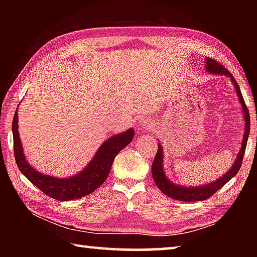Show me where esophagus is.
I'll return each instance as SVG.
<instances>
[{
  "label": "esophagus",
  "mask_w": 257,
  "mask_h": 257,
  "mask_svg": "<svg viewBox=\"0 0 257 257\" xmlns=\"http://www.w3.org/2000/svg\"><path fill=\"white\" fill-rule=\"evenodd\" d=\"M139 125H141L142 128L149 129L152 125V121L150 119H143V120H141V122H139Z\"/></svg>",
  "instance_id": "esophagus-1"
}]
</instances>
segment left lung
I'll list each match as a JSON object with an SVG mask.
<instances>
[{
  "label": "left lung",
  "instance_id": "obj_1",
  "mask_svg": "<svg viewBox=\"0 0 257 257\" xmlns=\"http://www.w3.org/2000/svg\"><path fill=\"white\" fill-rule=\"evenodd\" d=\"M205 69H206V72L211 73V75L225 76L230 78V80H231L234 89H236L238 101L241 104L242 116H243V121H245V125H243L242 142H241L240 150H239L238 154L236 155V159H234L232 167L230 168L223 176L217 178L216 180L208 182V184L201 185V186L178 185L176 182H172L170 179H169L163 167V159H164L163 147H162V144L159 143L158 153H156L153 164H152V177H153L155 185L159 187V189L162 191L164 195H167V196L171 197L173 199H177V201H182V202L205 201V199L212 196V195L216 193L220 188H222V187L227 184L231 178H233L237 175L239 169H240L243 154H245L247 141H248V136H249V130H250L249 112L247 110V106L245 104V101H243L242 98L240 88H239L237 81L234 80L233 76L222 66V64L217 63L216 61L212 60L210 58L205 59Z\"/></svg>",
  "mask_w": 257,
  "mask_h": 257
}]
</instances>
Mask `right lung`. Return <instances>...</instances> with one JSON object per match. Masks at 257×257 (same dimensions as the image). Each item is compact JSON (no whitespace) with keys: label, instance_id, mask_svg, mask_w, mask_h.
I'll use <instances>...</instances> for the list:
<instances>
[{"label":"right lung","instance_id":"obj_1","mask_svg":"<svg viewBox=\"0 0 257 257\" xmlns=\"http://www.w3.org/2000/svg\"><path fill=\"white\" fill-rule=\"evenodd\" d=\"M19 107V105H18ZM18 107H17L14 121H12V133H14V149L16 162L20 172L41 189L47 196L56 201H70L84 197L93 193L101 186L110 173L114 158L119 152L132 143L135 136L133 128L123 133L115 134L107 138L96 151L94 158L89 163L76 175L67 178H58L50 175H44L37 171L26 159L24 147L19 136Z\"/></svg>","mask_w":257,"mask_h":257}]
</instances>
